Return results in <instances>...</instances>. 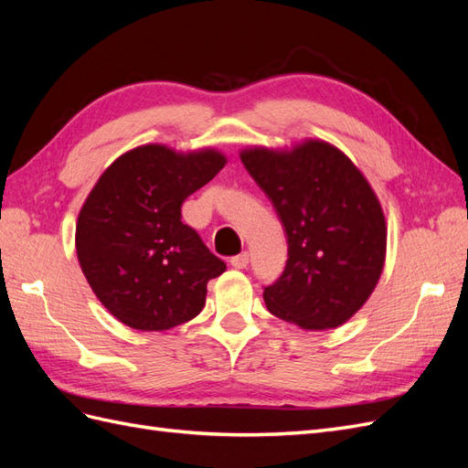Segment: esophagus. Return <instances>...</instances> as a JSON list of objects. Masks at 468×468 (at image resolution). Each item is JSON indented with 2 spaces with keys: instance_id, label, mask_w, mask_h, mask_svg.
Returning a JSON list of instances; mask_svg holds the SVG:
<instances>
[{
  "instance_id": "obj_1",
  "label": "esophagus",
  "mask_w": 468,
  "mask_h": 468,
  "mask_svg": "<svg viewBox=\"0 0 468 468\" xmlns=\"http://www.w3.org/2000/svg\"><path fill=\"white\" fill-rule=\"evenodd\" d=\"M248 263H250V253H248V251L239 253V256H234V258L230 260V265H232L234 269H246Z\"/></svg>"
}]
</instances>
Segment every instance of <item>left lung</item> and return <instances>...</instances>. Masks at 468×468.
<instances>
[{
    "mask_svg": "<svg viewBox=\"0 0 468 468\" xmlns=\"http://www.w3.org/2000/svg\"><path fill=\"white\" fill-rule=\"evenodd\" d=\"M239 160L273 203L287 236L285 271L263 289L267 310L303 330L346 324L385 267L387 222L369 181L324 140L291 150L253 146Z\"/></svg>",
    "mask_w": 468,
    "mask_h": 468,
    "instance_id": "8db88e82",
    "label": "left lung"
}]
</instances>
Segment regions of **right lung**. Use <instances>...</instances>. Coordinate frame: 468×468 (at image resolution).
Instances as JSON below:
<instances>
[{
    "label": "right lung",
    "instance_id": "right-lung-1",
    "mask_svg": "<svg viewBox=\"0 0 468 468\" xmlns=\"http://www.w3.org/2000/svg\"><path fill=\"white\" fill-rule=\"evenodd\" d=\"M226 165L215 148L144 144L112 162L76 224L81 271L119 322L164 332L201 313L207 282L226 263L181 222V205Z\"/></svg>",
    "mask_w": 468,
    "mask_h": 468
}]
</instances>
